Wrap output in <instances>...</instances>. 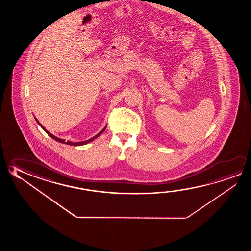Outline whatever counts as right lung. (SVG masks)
<instances>
[{
  "mask_svg": "<svg viewBox=\"0 0 251 251\" xmlns=\"http://www.w3.org/2000/svg\"><path fill=\"white\" fill-rule=\"evenodd\" d=\"M37 123H38V121H37ZM38 124H39V123H38ZM39 125L41 126L42 128H43V129H44V130H45V131H46V133H47V134H48V135H49V136H50V137H51V138H53V139L56 140V141H58V142H59V143H62V144H69V145H74V146H79V145H84V144H88V143H90V142H92V141H94V140H95V138H97L98 136H100V135L102 134L103 131H104V130L106 129V127H104V128H103L101 131L100 132V133H98V134H97L96 136H94V137H93V138H91V139L86 140V141H84V142H78V143H73V142H69V141H66V140L60 139V138H58V137H57V136H53V135H51V134H50V132L47 131L46 128H45V127L42 126L41 124H39Z\"/></svg>",
  "mask_w": 251,
  "mask_h": 251,
  "instance_id": "obj_1",
  "label": "right lung"
}]
</instances>
